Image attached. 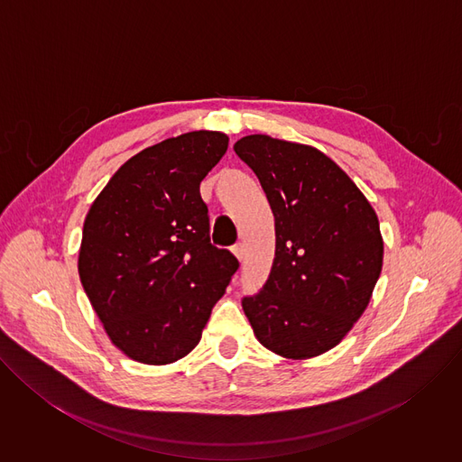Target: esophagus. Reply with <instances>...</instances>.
<instances>
[{
	"label": "esophagus",
	"mask_w": 462,
	"mask_h": 462,
	"mask_svg": "<svg viewBox=\"0 0 462 462\" xmlns=\"http://www.w3.org/2000/svg\"><path fill=\"white\" fill-rule=\"evenodd\" d=\"M232 252H234V255L241 261L243 259V245H236L234 248H232Z\"/></svg>",
	"instance_id": "obj_1"
}]
</instances>
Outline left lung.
Segmentation results:
<instances>
[{
    "label": "left lung",
    "instance_id": "8db88e82",
    "mask_svg": "<svg viewBox=\"0 0 462 462\" xmlns=\"http://www.w3.org/2000/svg\"><path fill=\"white\" fill-rule=\"evenodd\" d=\"M274 214L276 254L267 283L243 298L261 346L305 360L337 347L378 282V217L351 177L312 146L248 135L234 144Z\"/></svg>",
    "mask_w": 462,
    "mask_h": 462
}]
</instances>
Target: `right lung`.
Returning a JSON list of instances; mask_svg holds the SVG:
<instances>
[{"instance_id":"add662e5","label":"right lung","mask_w":462,"mask_h":462,"mask_svg":"<svg viewBox=\"0 0 462 462\" xmlns=\"http://www.w3.org/2000/svg\"><path fill=\"white\" fill-rule=\"evenodd\" d=\"M221 131H189L125 161L93 201L79 274L109 340L166 365L201 340L239 263L208 236L199 184L226 153Z\"/></svg>"}]
</instances>
